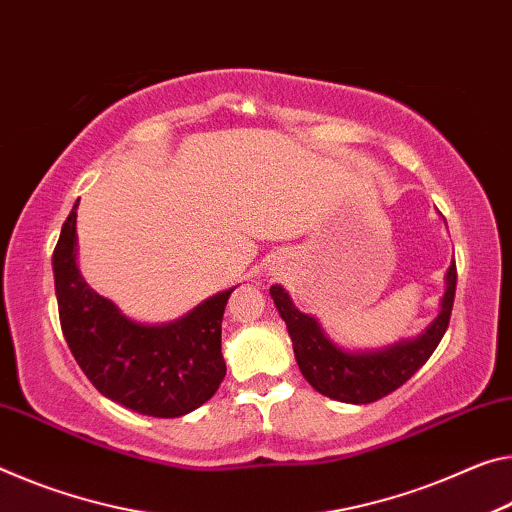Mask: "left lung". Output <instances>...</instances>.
Wrapping results in <instances>:
<instances>
[{
	"mask_svg": "<svg viewBox=\"0 0 512 512\" xmlns=\"http://www.w3.org/2000/svg\"><path fill=\"white\" fill-rule=\"evenodd\" d=\"M456 262L446 271L442 310L424 335L378 353H346L332 346L310 314L298 312L282 287H271L273 303L287 323L294 355L307 383L328 399L342 403H373L392 394L415 376L431 358L449 328L456 298Z\"/></svg>",
	"mask_w": 512,
	"mask_h": 512,
	"instance_id": "8db88e82",
	"label": "left lung"
}]
</instances>
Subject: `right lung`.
Returning a JSON list of instances; mask_svg holds the SVG:
<instances>
[{
  "instance_id": "obj_1",
  "label": "right lung",
  "mask_w": 512,
  "mask_h": 512,
  "mask_svg": "<svg viewBox=\"0 0 512 512\" xmlns=\"http://www.w3.org/2000/svg\"><path fill=\"white\" fill-rule=\"evenodd\" d=\"M77 205L61 227L52 264L61 330L81 371L97 392L139 415L170 419L200 408L225 378L221 326L234 289L168 326L125 319L77 271Z\"/></svg>"
}]
</instances>
